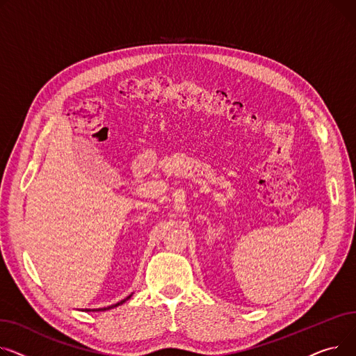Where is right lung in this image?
<instances>
[{"label":"right lung","mask_w":356,"mask_h":356,"mask_svg":"<svg viewBox=\"0 0 356 356\" xmlns=\"http://www.w3.org/2000/svg\"><path fill=\"white\" fill-rule=\"evenodd\" d=\"M132 295L134 293H131L128 298H124L123 300H120V302H118V303H115V305H112V306H108V307H100V309H93V310H90V309H86V312H104V310H109V309H113V307H118V306H120V305H123L124 302L127 300H129L131 298H132Z\"/></svg>","instance_id":"1"}]
</instances>
